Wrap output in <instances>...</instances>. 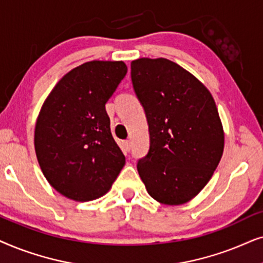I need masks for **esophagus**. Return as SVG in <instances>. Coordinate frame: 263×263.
Wrapping results in <instances>:
<instances>
[{
  "label": "esophagus",
  "mask_w": 263,
  "mask_h": 263,
  "mask_svg": "<svg viewBox=\"0 0 263 263\" xmlns=\"http://www.w3.org/2000/svg\"><path fill=\"white\" fill-rule=\"evenodd\" d=\"M124 148L126 152H129V150H131V141H129V139L124 142Z\"/></svg>",
  "instance_id": "esophagus-1"
}]
</instances>
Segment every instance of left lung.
I'll use <instances>...</instances> for the list:
<instances>
[{"label": "left lung", "mask_w": 263, "mask_h": 263, "mask_svg": "<svg viewBox=\"0 0 263 263\" xmlns=\"http://www.w3.org/2000/svg\"><path fill=\"white\" fill-rule=\"evenodd\" d=\"M131 80L149 126V152L137 162L141 179L156 201L186 203L207 185L222 156L214 99L191 73L167 59L132 61Z\"/></svg>", "instance_id": "8db88e82"}]
</instances>
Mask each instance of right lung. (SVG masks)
Instances as JSON below:
<instances>
[{
	"mask_svg": "<svg viewBox=\"0 0 263 263\" xmlns=\"http://www.w3.org/2000/svg\"><path fill=\"white\" fill-rule=\"evenodd\" d=\"M126 73L122 61L86 62L56 84L42 106L34 128L37 160L49 184L66 197H101L124 167L106 103Z\"/></svg>",
	"mask_w": 263,
	"mask_h": 263,
	"instance_id": "obj_1",
	"label": "right lung"
}]
</instances>
